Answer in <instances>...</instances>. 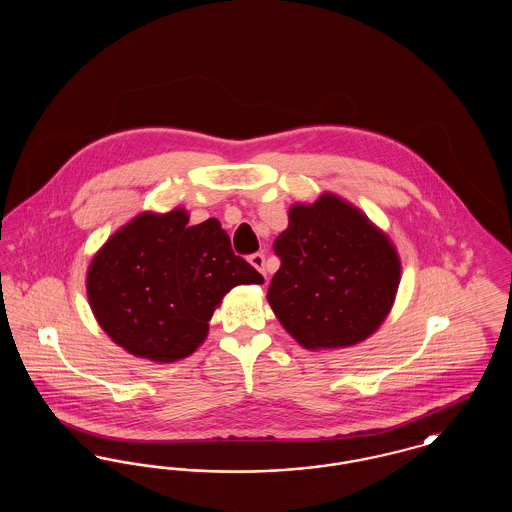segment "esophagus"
Wrapping results in <instances>:
<instances>
[{"mask_svg": "<svg viewBox=\"0 0 512 512\" xmlns=\"http://www.w3.org/2000/svg\"><path fill=\"white\" fill-rule=\"evenodd\" d=\"M249 263L253 265V267L257 268L263 276H267V268H265V255L263 253H253L251 257H249Z\"/></svg>", "mask_w": 512, "mask_h": 512, "instance_id": "esophagus-1", "label": "esophagus"}]
</instances>
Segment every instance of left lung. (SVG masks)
<instances>
[{
  "label": "left lung",
  "instance_id": "left-lung-1",
  "mask_svg": "<svg viewBox=\"0 0 512 512\" xmlns=\"http://www.w3.org/2000/svg\"><path fill=\"white\" fill-rule=\"evenodd\" d=\"M274 240L280 268L267 299L305 349L349 347L388 317L401 278L390 238L363 211L334 194L295 203Z\"/></svg>",
  "mask_w": 512,
  "mask_h": 512
}]
</instances>
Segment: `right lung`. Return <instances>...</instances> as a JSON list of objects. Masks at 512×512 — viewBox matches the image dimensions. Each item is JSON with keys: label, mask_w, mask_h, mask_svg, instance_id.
I'll use <instances>...</instances> for the list:
<instances>
[{"label": "right lung", "mask_w": 512, "mask_h": 512, "mask_svg": "<svg viewBox=\"0 0 512 512\" xmlns=\"http://www.w3.org/2000/svg\"><path fill=\"white\" fill-rule=\"evenodd\" d=\"M142 213L96 253L86 290L105 334L136 357L174 363L203 343L222 297L263 276L234 255L217 219Z\"/></svg>", "instance_id": "right-lung-1"}]
</instances>
